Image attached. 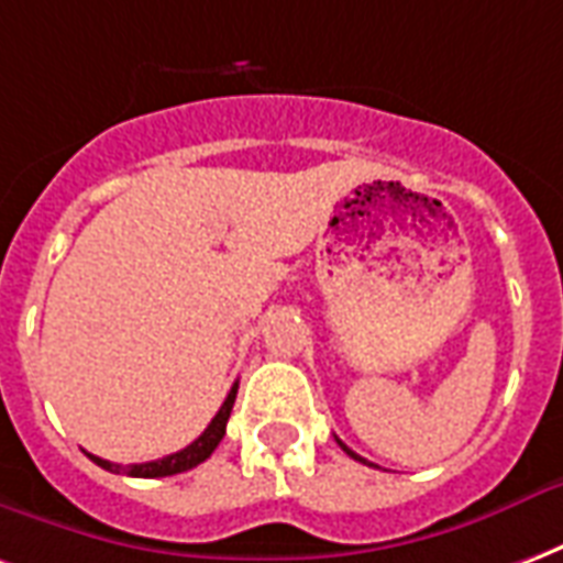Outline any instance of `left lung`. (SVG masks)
I'll use <instances>...</instances> for the list:
<instances>
[{
  "label": "left lung",
  "instance_id": "1",
  "mask_svg": "<svg viewBox=\"0 0 563 563\" xmlns=\"http://www.w3.org/2000/svg\"><path fill=\"white\" fill-rule=\"evenodd\" d=\"M340 448H343V451H345V453H349V456H352V460H357V462H364V460H361V456H357V453H355V451H349V448H345L343 441H340Z\"/></svg>",
  "mask_w": 563,
  "mask_h": 563
}]
</instances>
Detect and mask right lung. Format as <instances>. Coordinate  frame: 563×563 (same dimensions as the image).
<instances>
[{"instance_id": "add662e5", "label": "right lung", "mask_w": 563, "mask_h": 563, "mask_svg": "<svg viewBox=\"0 0 563 563\" xmlns=\"http://www.w3.org/2000/svg\"><path fill=\"white\" fill-rule=\"evenodd\" d=\"M235 394H239V382L232 385V390L227 394V399H223V406H220V411L211 418V423L206 427V432L199 435L197 441H190L185 451L178 453H169V456H164V460H154V462H140V465H115V462H107L101 460V456H91V462H98L101 468H107V472H124L128 477H169V474H181L187 472V468H197L199 462H206L211 453H214V448L220 444V439L227 435V420L229 415H232V406H235Z\"/></svg>"}]
</instances>
